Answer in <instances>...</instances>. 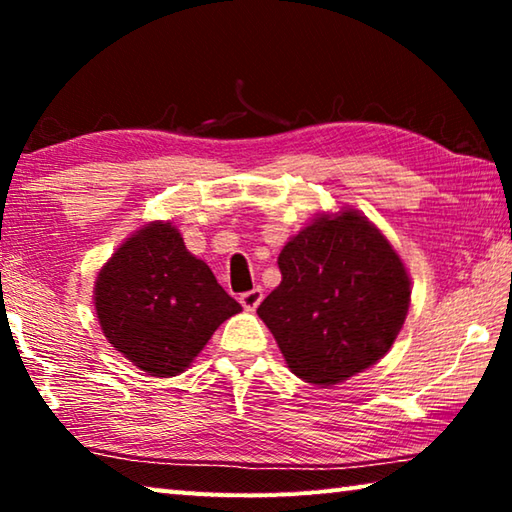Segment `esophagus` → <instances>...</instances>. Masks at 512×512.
<instances>
[{"mask_svg": "<svg viewBox=\"0 0 512 512\" xmlns=\"http://www.w3.org/2000/svg\"><path fill=\"white\" fill-rule=\"evenodd\" d=\"M262 298H264V291L257 287V289H250L246 293H241L239 302H241V305H244L246 311H255L259 307V302H262Z\"/></svg>", "mask_w": 512, "mask_h": 512, "instance_id": "34e87169", "label": "esophagus"}]
</instances>
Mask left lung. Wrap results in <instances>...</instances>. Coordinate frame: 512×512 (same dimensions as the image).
<instances>
[{
  "instance_id": "8db88e82",
  "label": "left lung",
  "mask_w": 512,
  "mask_h": 512,
  "mask_svg": "<svg viewBox=\"0 0 512 512\" xmlns=\"http://www.w3.org/2000/svg\"><path fill=\"white\" fill-rule=\"evenodd\" d=\"M282 282L257 307L289 368L332 386L370 368L404 325L411 282L366 216H318L277 257Z\"/></svg>"
}]
</instances>
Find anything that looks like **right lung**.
<instances>
[{"label":"right lung","instance_id":"1","mask_svg":"<svg viewBox=\"0 0 512 512\" xmlns=\"http://www.w3.org/2000/svg\"><path fill=\"white\" fill-rule=\"evenodd\" d=\"M103 334L153 377L183 372L223 320L241 311L171 223H149L117 248L94 284Z\"/></svg>","mask_w":512,"mask_h":512}]
</instances>
